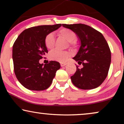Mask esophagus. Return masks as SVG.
<instances>
[{"instance_id":"esophagus-1","label":"esophagus","mask_w":124,"mask_h":124,"mask_svg":"<svg viewBox=\"0 0 124 124\" xmlns=\"http://www.w3.org/2000/svg\"><path fill=\"white\" fill-rule=\"evenodd\" d=\"M66 65H67V62H60V65L61 67H64Z\"/></svg>"}]
</instances>
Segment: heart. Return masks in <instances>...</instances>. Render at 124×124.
<instances>
[{"instance_id": "obj_1", "label": "heart", "mask_w": 124, "mask_h": 124, "mask_svg": "<svg viewBox=\"0 0 124 124\" xmlns=\"http://www.w3.org/2000/svg\"><path fill=\"white\" fill-rule=\"evenodd\" d=\"M59 34L65 38L69 42L70 45L73 43V40L76 38V35L72 30L68 29H62L59 31ZM55 36L52 33H48L45 37V44L47 49L51 50L53 48L55 44ZM70 56V53L68 51H61L59 50H55L51 52L50 57L52 60L59 61L63 62L68 60Z\"/></svg>"}]
</instances>
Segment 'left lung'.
Segmentation results:
<instances>
[{
	"label": "left lung",
	"mask_w": 124,
	"mask_h": 124,
	"mask_svg": "<svg viewBox=\"0 0 124 124\" xmlns=\"http://www.w3.org/2000/svg\"><path fill=\"white\" fill-rule=\"evenodd\" d=\"M74 31L81 41V46L74 60L82 68L77 70L71 80L73 85L83 90L93 89L103 82L108 75L111 62L109 46L102 34L82 23L62 24Z\"/></svg>",
	"instance_id": "8db88e82"
}]
</instances>
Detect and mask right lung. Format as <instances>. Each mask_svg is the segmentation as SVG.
Returning a JSON list of instances; mask_svg holds the SVG:
<instances>
[{"instance_id":"obj_1","label":"right lung","mask_w":124,"mask_h":124,"mask_svg":"<svg viewBox=\"0 0 124 124\" xmlns=\"http://www.w3.org/2000/svg\"><path fill=\"white\" fill-rule=\"evenodd\" d=\"M61 26L59 23L31 27L23 30L15 40L12 49L14 72L18 81L26 89H47L60 68V63L55 61L45 65L39 61L48 53L45 44L46 36Z\"/></svg>"}]
</instances>
